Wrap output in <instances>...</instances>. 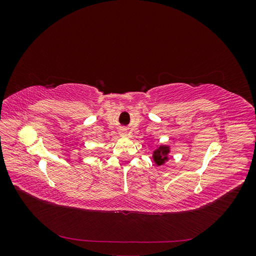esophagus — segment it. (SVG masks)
Listing matches in <instances>:
<instances>
[{"label":"esophagus","mask_w":256,"mask_h":256,"mask_svg":"<svg viewBox=\"0 0 256 256\" xmlns=\"http://www.w3.org/2000/svg\"><path fill=\"white\" fill-rule=\"evenodd\" d=\"M120 136H127V131H125V130H122V131H120Z\"/></svg>","instance_id":"obj_1"}]
</instances>
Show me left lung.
<instances>
[{"label":"left lung","instance_id":"1","mask_svg":"<svg viewBox=\"0 0 256 256\" xmlns=\"http://www.w3.org/2000/svg\"><path fill=\"white\" fill-rule=\"evenodd\" d=\"M170 152H171V148H170L168 145L160 144L159 146H157V148L154 150V154H152V160L154 162V164L157 166H164L170 159L168 158Z\"/></svg>","mask_w":256,"mask_h":256}]
</instances>
